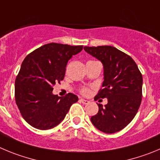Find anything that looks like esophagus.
I'll return each mask as SVG.
<instances>
[{
    "label": "esophagus",
    "instance_id": "1",
    "mask_svg": "<svg viewBox=\"0 0 160 160\" xmlns=\"http://www.w3.org/2000/svg\"><path fill=\"white\" fill-rule=\"evenodd\" d=\"M80 102H82L83 104H88L90 102L88 100H86V99H83V98H80Z\"/></svg>",
    "mask_w": 160,
    "mask_h": 160
}]
</instances>
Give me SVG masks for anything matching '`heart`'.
Masks as SVG:
<instances>
[{
  "label": "heart",
  "mask_w": 160,
  "mask_h": 160,
  "mask_svg": "<svg viewBox=\"0 0 160 160\" xmlns=\"http://www.w3.org/2000/svg\"><path fill=\"white\" fill-rule=\"evenodd\" d=\"M80 92L82 94V95H88L89 92H90V90H89L88 88L83 87V88H80Z\"/></svg>",
  "instance_id": "b5f03b06"
}]
</instances>
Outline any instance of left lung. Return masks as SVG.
<instances>
[{
  "instance_id": "obj_1",
  "label": "left lung",
  "mask_w": 160,
  "mask_h": 160,
  "mask_svg": "<svg viewBox=\"0 0 160 160\" xmlns=\"http://www.w3.org/2000/svg\"><path fill=\"white\" fill-rule=\"evenodd\" d=\"M84 50L103 65L104 80L95 100L107 98V105L98 103L92 124L106 133L123 129L134 118L142 100L143 78L133 59L114 46H84Z\"/></svg>"
}]
</instances>
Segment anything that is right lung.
<instances>
[{"mask_svg":"<svg viewBox=\"0 0 160 160\" xmlns=\"http://www.w3.org/2000/svg\"><path fill=\"white\" fill-rule=\"evenodd\" d=\"M83 46L48 43L28 55L15 81V99L22 117L35 129L46 130L63 121L78 97L52 93L56 83L63 80L68 60Z\"/></svg>","mask_w":160,"mask_h":160,"instance_id":"add662e5","label":"right lung"}]
</instances>
